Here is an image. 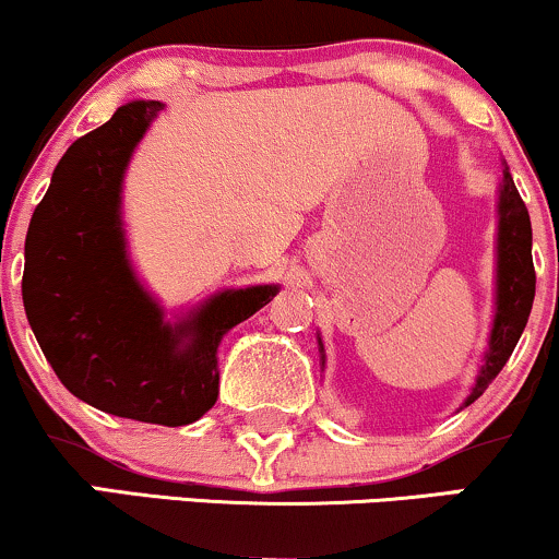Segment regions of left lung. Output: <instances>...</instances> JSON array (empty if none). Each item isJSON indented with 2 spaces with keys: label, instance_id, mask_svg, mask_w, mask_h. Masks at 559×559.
<instances>
[{
  "label": "left lung",
  "instance_id": "1",
  "mask_svg": "<svg viewBox=\"0 0 559 559\" xmlns=\"http://www.w3.org/2000/svg\"><path fill=\"white\" fill-rule=\"evenodd\" d=\"M536 294L534 258H531V217L525 210L510 168L502 163V181H499L497 202V278H493V320L489 331V346L480 360L478 376L467 391L460 409L467 407L489 389V383L499 376L504 362L510 360L518 338L528 323L531 307ZM320 360L325 368V349L318 336Z\"/></svg>",
  "mask_w": 559,
  "mask_h": 559
}]
</instances>
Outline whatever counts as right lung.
<instances>
[{
  "label": "right lung",
  "instance_id": "right-lung-1",
  "mask_svg": "<svg viewBox=\"0 0 559 559\" xmlns=\"http://www.w3.org/2000/svg\"><path fill=\"white\" fill-rule=\"evenodd\" d=\"M163 102L118 107L52 173L25 236L23 305L44 357L70 394L102 413L186 426L217 400V346L278 294L217 292L165 320L128 260L123 181Z\"/></svg>",
  "mask_w": 559,
  "mask_h": 559
}]
</instances>
